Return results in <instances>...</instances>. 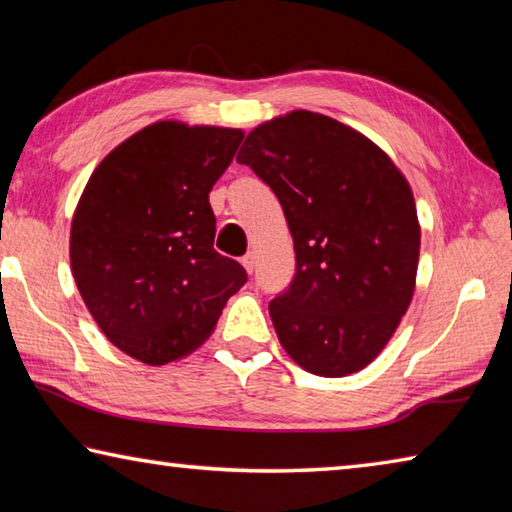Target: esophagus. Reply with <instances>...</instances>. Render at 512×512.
Segmentation results:
<instances>
[{
  "label": "esophagus",
  "mask_w": 512,
  "mask_h": 512,
  "mask_svg": "<svg viewBox=\"0 0 512 512\" xmlns=\"http://www.w3.org/2000/svg\"><path fill=\"white\" fill-rule=\"evenodd\" d=\"M241 264H244V268L248 273H253V268H255V255L253 253H246L244 257H241Z\"/></svg>",
  "instance_id": "obj_1"
}]
</instances>
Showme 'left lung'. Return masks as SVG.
Segmentation results:
<instances>
[{"label": "left lung", "mask_w": 512, "mask_h": 512, "mask_svg": "<svg viewBox=\"0 0 512 512\" xmlns=\"http://www.w3.org/2000/svg\"><path fill=\"white\" fill-rule=\"evenodd\" d=\"M239 153L273 189L296 250L289 289L268 302L277 339L314 375L359 372L413 298L420 223L409 183L366 135L309 110L257 126Z\"/></svg>", "instance_id": "left-lung-1"}]
</instances>
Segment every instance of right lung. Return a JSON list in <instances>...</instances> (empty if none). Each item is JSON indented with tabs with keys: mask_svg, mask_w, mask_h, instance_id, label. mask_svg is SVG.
<instances>
[{
	"mask_svg": "<svg viewBox=\"0 0 512 512\" xmlns=\"http://www.w3.org/2000/svg\"><path fill=\"white\" fill-rule=\"evenodd\" d=\"M239 128L155 121L112 149L85 185L69 262L108 341L149 366L194 352L248 275L214 250L210 192Z\"/></svg>",
	"mask_w": 512,
	"mask_h": 512,
	"instance_id": "right-lung-1",
	"label": "right lung"
}]
</instances>
